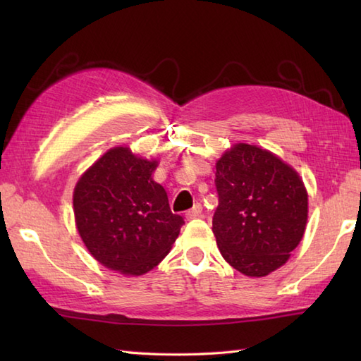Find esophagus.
<instances>
[{
	"label": "esophagus",
	"instance_id": "esophagus-1",
	"mask_svg": "<svg viewBox=\"0 0 361 361\" xmlns=\"http://www.w3.org/2000/svg\"><path fill=\"white\" fill-rule=\"evenodd\" d=\"M185 216H186L188 220H190V219H198V217L202 216V204H200V203H195L194 208L186 211Z\"/></svg>",
	"mask_w": 361,
	"mask_h": 361
}]
</instances>
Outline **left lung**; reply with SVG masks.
Segmentation results:
<instances>
[{"label":"left lung","instance_id":"1","mask_svg":"<svg viewBox=\"0 0 361 361\" xmlns=\"http://www.w3.org/2000/svg\"><path fill=\"white\" fill-rule=\"evenodd\" d=\"M212 231L226 262L260 278L287 262L307 224V190L271 152L235 144L217 161Z\"/></svg>","mask_w":361,"mask_h":361}]
</instances>
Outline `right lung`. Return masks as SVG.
<instances>
[{
  "label": "right lung",
  "instance_id": "add662e5",
  "mask_svg": "<svg viewBox=\"0 0 361 361\" xmlns=\"http://www.w3.org/2000/svg\"><path fill=\"white\" fill-rule=\"evenodd\" d=\"M157 161L114 147L80 176L74 189L79 234L110 270L140 276L163 260L185 220L172 214L164 188L153 181Z\"/></svg>",
  "mask_w": 361,
  "mask_h": 361
}]
</instances>
